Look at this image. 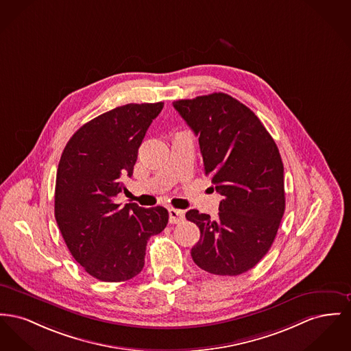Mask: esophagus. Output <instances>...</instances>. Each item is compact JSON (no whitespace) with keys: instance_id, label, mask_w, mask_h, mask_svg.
I'll list each match as a JSON object with an SVG mask.
<instances>
[{"instance_id":"1","label":"esophagus","mask_w":351,"mask_h":351,"mask_svg":"<svg viewBox=\"0 0 351 351\" xmlns=\"http://www.w3.org/2000/svg\"><path fill=\"white\" fill-rule=\"evenodd\" d=\"M168 215H169V223L171 224H178V223L184 220V210L169 208L168 209Z\"/></svg>"}]
</instances>
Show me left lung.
<instances>
[{"label":"left lung","mask_w":351,"mask_h":351,"mask_svg":"<svg viewBox=\"0 0 351 351\" xmlns=\"http://www.w3.org/2000/svg\"><path fill=\"white\" fill-rule=\"evenodd\" d=\"M173 107L199 136L204 175L223 196L216 219L197 209L186 213L200 229L192 260L217 276L245 273L268 253L285 212L278 148L254 112L224 93Z\"/></svg>","instance_id":"8db88e82"}]
</instances>
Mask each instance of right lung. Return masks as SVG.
Returning <instances> with one entry per match:
<instances>
[{
    "instance_id": "obj_1",
    "label": "right lung",
    "mask_w": 351,
    "mask_h": 351,
    "mask_svg": "<svg viewBox=\"0 0 351 351\" xmlns=\"http://www.w3.org/2000/svg\"><path fill=\"white\" fill-rule=\"evenodd\" d=\"M163 106L128 104L107 111L83 124L63 149L56 180V220L71 256L97 280L121 282L139 274L147 241L168 223L163 206H121L115 202Z\"/></svg>"
}]
</instances>
